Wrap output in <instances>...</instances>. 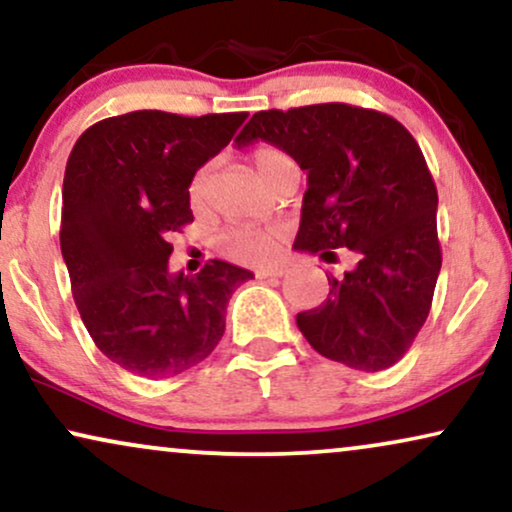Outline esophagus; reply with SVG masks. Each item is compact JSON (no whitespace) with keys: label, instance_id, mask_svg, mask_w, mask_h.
Instances as JSON below:
<instances>
[{"label":"esophagus","instance_id":"34e87169","mask_svg":"<svg viewBox=\"0 0 512 512\" xmlns=\"http://www.w3.org/2000/svg\"><path fill=\"white\" fill-rule=\"evenodd\" d=\"M285 274L283 267H269V269H257L255 276L257 278H281Z\"/></svg>","mask_w":512,"mask_h":512}]
</instances>
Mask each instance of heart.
Wrapping results in <instances>:
<instances>
[{
	"label": "heart",
	"mask_w": 512,
	"mask_h": 512,
	"mask_svg": "<svg viewBox=\"0 0 512 512\" xmlns=\"http://www.w3.org/2000/svg\"><path fill=\"white\" fill-rule=\"evenodd\" d=\"M250 163L255 175L267 185L278 170L292 166V161L283 149L274 145H262L250 154ZM208 196V168L196 170V175L189 182V203L194 208L206 206ZM278 231L276 229H260V227H231L220 236V250L241 264H264L274 260L278 250Z\"/></svg>",
	"instance_id": "heart-1"
}]
</instances>
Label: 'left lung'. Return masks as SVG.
Returning a JSON list of instances; mask_svg holds the SVG:
<instances>
[{
	"label": "left lung",
	"mask_w": 512,
	"mask_h": 512,
	"mask_svg": "<svg viewBox=\"0 0 512 512\" xmlns=\"http://www.w3.org/2000/svg\"><path fill=\"white\" fill-rule=\"evenodd\" d=\"M260 140L306 170L295 250L358 255L356 269L325 274L330 295L297 313V327L353 370L395 365L426 323L442 267L438 192L417 140L388 114L344 102L252 114L236 145Z\"/></svg>",
	"instance_id": "1"
}]
</instances>
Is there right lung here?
<instances>
[{"instance_id":"obj_1","label":"right lung","mask_w":512,"mask_h":512,"mask_svg":"<svg viewBox=\"0 0 512 512\" xmlns=\"http://www.w3.org/2000/svg\"><path fill=\"white\" fill-rule=\"evenodd\" d=\"M245 119L138 109L98 121L72 147L60 222L72 295L95 346L135 377L168 379L206 360L229 297L252 278L222 260L196 276L168 269L170 234L194 222L189 182Z\"/></svg>"}]
</instances>
